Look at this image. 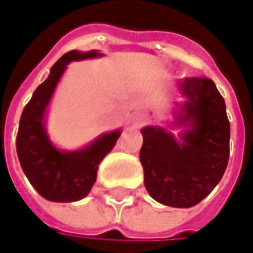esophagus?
I'll return each mask as SVG.
<instances>
[{"label":"esophagus","mask_w":253,"mask_h":253,"mask_svg":"<svg viewBox=\"0 0 253 253\" xmlns=\"http://www.w3.org/2000/svg\"><path fill=\"white\" fill-rule=\"evenodd\" d=\"M145 121H146V115H143V114L136 115V124H143Z\"/></svg>","instance_id":"esophagus-1"}]
</instances>
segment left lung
Masks as SVG:
<instances>
[{"mask_svg":"<svg viewBox=\"0 0 253 253\" xmlns=\"http://www.w3.org/2000/svg\"><path fill=\"white\" fill-rule=\"evenodd\" d=\"M186 99L177 124L188 129L175 138L162 126L142 129L140 163L145 186L154 201L171 208H192L214 189L230 156V123L225 103L209 78H185Z\"/></svg>","mask_w":253,"mask_h":253,"instance_id":"left-lung-1","label":"left lung"}]
</instances>
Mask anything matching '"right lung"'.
<instances>
[{
  "mask_svg": "<svg viewBox=\"0 0 253 253\" xmlns=\"http://www.w3.org/2000/svg\"><path fill=\"white\" fill-rule=\"evenodd\" d=\"M101 54L69 51L52 65L48 78L33 93L20 117L16 136V152L25 175L44 199L52 202H76L90 192L96 182L101 160L114 147L121 130L101 135L90 145L75 152L55 149L44 128V113L55 86L71 61L94 58Z\"/></svg>",
  "mask_w": 253,
  "mask_h": 253,
  "instance_id": "obj_1",
  "label": "right lung"
}]
</instances>
